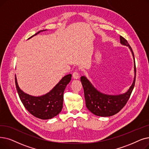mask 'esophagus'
<instances>
[{
	"mask_svg": "<svg viewBox=\"0 0 149 149\" xmlns=\"http://www.w3.org/2000/svg\"><path fill=\"white\" fill-rule=\"evenodd\" d=\"M72 76H73V77H74V79H78L79 77H80V74H79V71L77 70H76L75 72H74V73H73V74H72Z\"/></svg>",
	"mask_w": 149,
	"mask_h": 149,
	"instance_id": "34e87169",
	"label": "esophagus"
}]
</instances>
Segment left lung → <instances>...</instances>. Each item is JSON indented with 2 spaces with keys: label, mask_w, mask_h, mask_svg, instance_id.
<instances>
[{
  "label": "left lung",
  "mask_w": 149,
  "mask_h": 149,
  "mask_svg": "<svg viewBox=\"0 0 149 149\" xmlns=\"http://www.w3.org/2000/svg\"><path fill=\"white\" fill-rule=\"evenodd\" d=\"M120 41L122 44L129 47L134 60V53L127 40L122 36H120ZM134 72L136 75V69L135 61ZM136 76L134 77L132 85L126 93L118 95H109L99 92L85 77H81V81L83 87L87 108L94 114L102 117H108L116 114L119 112L126 105L133 91Z\"/></svg>",
  "instance_id": "8db88e82"
}]
</instances>
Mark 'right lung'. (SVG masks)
Listing matches in <instances>:
<instances>
[{
  "mask_svg": "<svg viewBox=\"0 0 149 149\" xmlns=\"http://www.w3.org/2000/svg\"><path fill=\"white\" fill-rule=\"evenodd\" d=\"M71 74L64 76L49 93L40 97L31 96L24 93L19 88L15 75L16 87L22 104L31 114L41 119H49L61 112L63 104V93L71 80Z\"/></svg>",
  "mask_w": 149,
  "mask_h": 149,
  "instance_id": "add662e5",
  "label": "right lung"
}]
</instances>
